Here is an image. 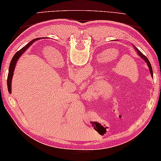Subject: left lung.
I'll use <instances>...</instances> for the list:
<instances>
[{
	"label": "left lung",
	"instance_id": "left-lung-1",
	"mask_svg": "<svg viewBox=\"0 0 161 161\" xmlns=\"http://www.w3.org/2000/svg\"><path fill=\"white\" fill-rule=\"evenodd\" d=\"M134 49H135V51H136V53H138V55L139 56V57H140L141 58H142V59L144 60V61H145V62L147 64V66H148V67H149V69H150V74H151V76L152 77H153V69H152V66H151V64H150V61H149L148 60V59L147 58V57L146 56H144L142 53L140 51H139L138 48H137L136 46H134Z\"/></svg>",
	"mask_w": 161,
	"mask_h": 161
}]
</instances>
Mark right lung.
Here are the masks:
<instances>
[{
    "instance_id": "1",
    "label": "right lung",
    "mask_w": 161,
    "mask_h": 161,
    "mask_svg": "<svg viewBox=\"0 0 161 161\" xmlns=\"http://www.w3.org/2000/svg\"><path fill=\"white\" fill-rule=\"evenodd\" d=\"M40 39V38H38ZM38 38L36 39H33V40L29 42L27 44L26 46H25L22 49L19 51L17 53H15V55L14 56L12 59H11V62L10 63V66H9V69H8V78H7V86H8V90L9 93H11V81H12V78H13V75H14V71L15 69V66L16 64H17V62L18 61L19 58L21 57V55L24 53L25 51H26L27 48H28L30 46L32 45V43H34L35 41H37Z\"/></svg>"
}]
</instances>
